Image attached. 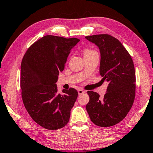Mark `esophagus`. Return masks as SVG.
<instances>
[{
    "label": "esophagus",
    "mask_w": 153,
    "mask_h": 153,
    "mask_svg": "<svg viewBox=\"0 0 153 153\" xmlns=\"http://www.w3.org/2000/svg\"><path fill=\"white\" fill-rule=\"evenodd\" d=\"M84 93H85V91L83 90V89H81V88L78 89V94H79V95H81V94H84Z\"/></svg>",
    "instance_id": "1"
}]
</instances>
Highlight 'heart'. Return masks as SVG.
Here are the masks:
<instances>
[{"label": "heart", "instance_id": "1", "mask_svg": "<svg viewBox=\"0 0 153 153\" xmlns=\"http://www.w3.org/2000/svg\"><path fill=\"white\" fill-rule=\"evenodd\" d=\"M94 53H97L95 51L92 50V49L86 48L84 51V56H86V55H90L94 54Z\"/></svg>", "mask_w": 153, "mask_h": 153}]
</instances>
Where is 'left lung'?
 Instances as JSON below:
<instances>
[{
    "label": "left lung",
    "instance_id": "obj_1",
    "mask_svg": "<svg viewBox=\"0 0 153 153\" xmlns=\"http://www.w3.org/2000/svg\"><path fill=\"white\" fill-rule=\"evenodd\" d=\"M99 48L100 74L108 82L103 97L87 91L86 109L91 122L101 127L114 126L124 120L131 108L136 96V74L133 59L122 43L109 34L85 37Z\"/></svg>",
    "mask_w": 153,
    "mask_h": 153
}]
</instances>
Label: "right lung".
<instances>
[{"mask_svg": "<svg viewBox=\"0 0 153 153\" xmlns=\"http://www.w3.org/2000/svg\"><path fill=\"white\" fill-rule=\"evenodd\" d=\"M79 41L76 38L45 36L29 48L22 60L24 105L32 120L46 129H59L69 120L78 92L70 88L58 94L55 83L71 50Z\"/></svg>", "mask_w": 153, "mask_h": 153, "instance_id": "right-lung-1", "label": "right lung"}]
</instances>
